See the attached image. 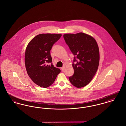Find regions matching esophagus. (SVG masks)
Wrapping results in <instances>:
<instances>
[{
  "label": "esophagus",
  "mask_w": 126,
  "mask_h": 126,
  "mask_svg": "<svg viewBox=\"0 0 126 126\" xmlns=\"http://www.w3.org/2000/svg\"><path fill=\"white\" fill-rule=\"evenodd\" d=\"M65 66H63V67H61V70H62V71H63L65 70Z\"/></svg>",
  "instance_id": "esophagus-1"
}]
</instances>
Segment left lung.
I'll return each instance as SVG.
<instances>
[{"instance_id":"1","label":"left lung","mask_w":126,"mask_h":126,"mask_svg":"<svg viewBox=\"0 0 126 126\" xmlns=\"http://www.w3.org/2000/svg\"><path fill=\"white\" fill-rule=\"evenodd\" d=\"M65 41L75 56L72 66L74 75L69 78L70 83L81 88L90 83L97 71L100 60L99 47L96 40L83 32L67 33Z\"/></svg>"}]
</instances>
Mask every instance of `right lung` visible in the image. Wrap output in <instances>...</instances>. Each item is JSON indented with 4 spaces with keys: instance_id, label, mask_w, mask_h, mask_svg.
<instances>
[{
    "instance_id": "obj_1",
    "label": "right lung",
    "mask_w": 126,
    "mask_h": 126,
    "mask_svg": "<svg viewBox=\"0 0 126 126\" xmlns=\"http://www.w3.org/2000/svg\"><path fill=\"white\" fill-rule=\"evenodd\" d=\"M61 34L42 33L34 37L28 43L25 53V65L32 80L40 87L53 84L60 70L52 63L50 50ZM51 64H50V63Z\"/></svg>"
}]
</instances>
